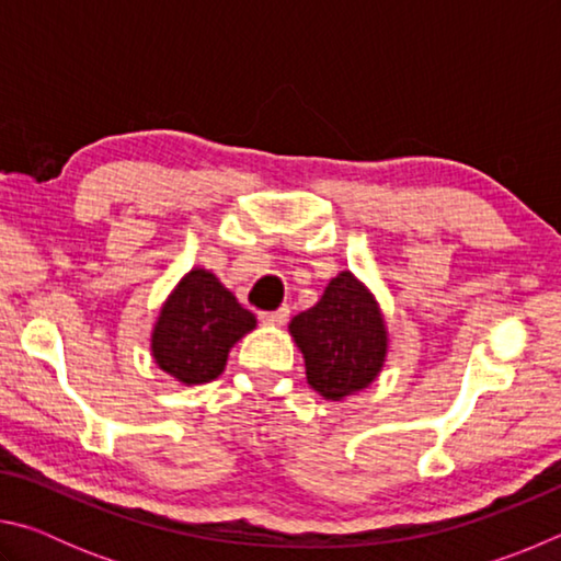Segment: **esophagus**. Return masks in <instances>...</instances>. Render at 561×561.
<instances>
[{"label": "esophagus", "instance_id": "34e87169", "mask_svg": "<svg viewBox=\"0 0 561 561\" xmlns=\"http://www.w3.org/2000/svg\"><path fill=\"white\" fill-rule=\"evenodd\" d=\"M287 317H289V309L282 307L277 311H262L260 321L264 327H284V324H287Z\"/></svg>", "mask_w": 561, "mask_h": 561}]
</instances>
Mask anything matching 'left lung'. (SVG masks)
<instances>
[{"mask_svg": "<svg viewBox=\"0 0 561 561\" xmlns=\"http://www.w3.org/2000/svg\"><path fill=\"white\" fill-rule=\"evenodd\" d=\"M289 334L307 366V383L327 401H344L383 371L388 329L374 291L339 272L314 307L291 319Z\"/></svg>", "mask_w": 561, "mask_h": 561, "instance_id": "1", "label": "left lung"}]
</instances>
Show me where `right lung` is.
<instances>
[{"label": "right lung", "instance_id": "add662e5", "mask_svg": "<svg viewBox=\"0 0 561 561\" xmlns=\"http://www.w3.org/2000/svg\"><path fill=\"white\" fill-rule=\"evenodd\" d=\"M254 327L252 311L213 272L193 267L158 311L150 354L178 383H210L225 371L230 348Z\"/></svg>", "mask_w": 561, "mask_h": 561}]
</instances>
